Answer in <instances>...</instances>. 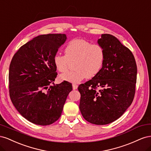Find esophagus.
<instances>
[{
    "mask_svg": "<svg viewBox=\"0 0 151 151\" xmlns=\"http://www.w3.org/2000/svg\"><path fill=\"white\" fill-rule=\"evenodd\" d=\"M72 88H73V89H74V90L77 89V88H78V85L76 84H72Z\"/></svg>",
    "mask_w": 151,
    "mask_h": 151,
    "instance_id": "obj_1",
    "label": "esophagus"
}]
</instances>
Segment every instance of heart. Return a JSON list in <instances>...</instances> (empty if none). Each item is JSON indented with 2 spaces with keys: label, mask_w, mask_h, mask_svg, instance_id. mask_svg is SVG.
Returning a JSON list of instances; mask_svg holds the SVG:
<instances>
[{
  "label": "heart",
  "mask_w": 151,
  "mask_h": 151,
  "mask_svg": "<svg viewBox=\"0 0 151 151\" xmlns=\"http://www.w3.org/2000/svg\"><path fill=\"white\" fill-rule=\"evenodd\" d=\"M65 54H56L53 63L58 71L67 72L74 63V70L60 76V79L72 83H78L84 78L91 79L101 70L105 53L99 45H92L83 39H74L67 43Z\"/></svg>",
  "instance_id": "heart-1"
}]
</instances>
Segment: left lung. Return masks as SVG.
I'll return each mask as SVG.
<instances>
[{
	"instance_id": "1",
	"label": "left lung",
	"mask_w": 151,
	"mask_h": 151,
	"mask_svg": "<svg viewBox=\"0 0 151 151\" xmlns=\"http://www.w3.org/2000/svg\"><path fill=\"white\" fill-rule=\"evenodd\" d=\"M98 43L104 50L103 67L92 79L80 84L78 90L82 115L89 123L103 125L117 120L130 106L137 69L132 52L114 36L103 34Z\"/></svg>"
}]
</instances>
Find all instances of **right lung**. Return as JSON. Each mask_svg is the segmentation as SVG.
<instances>
[{
  "mask_svg": "<svg viewBox=\"0 0 151 151\" xmlns=\"http://www.w3.org/2000/svg\"><path fill=\"white\" fill-rule=\"evenodd\" d=\"M66 40L65 34L38 36L21 47L11 60L9 88L12 103L22 116L36 125L56 122L72 90L67 81L53 83L57 76L53 57Z\"/></svg>",
  "mask_w": 151,
  "mask_h": 151,
  "instance_id": "add662e5",
  "label": "right lung"
}]
</instances>
